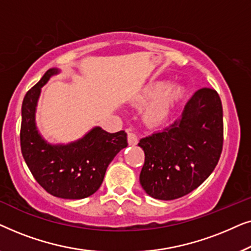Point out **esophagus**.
Listing matches in <instances>:
<instances>
[{"instance_id": "1", "label": "esophagus", "mask_w": 251, "mask_h": 251, "mask_svg": "<svg viewBox=\"0 0 251 251\" xmlns=\"http://www.w3.org/2000/svg\"><path fill=\"white\" fill-rule=\"evenodd\" d=\"M126 133H128V143L129 145H136L137 143H138V136L136 135L135 132L132 131L131 128H128L126 129Z\"/></svg>"}]
</instances>
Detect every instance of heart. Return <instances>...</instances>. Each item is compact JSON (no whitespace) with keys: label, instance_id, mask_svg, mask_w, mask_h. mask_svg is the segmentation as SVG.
Wrapping results in <instances>:
<instances>
[{"label":"heart","instance_id":"1","mask_svg":"<svg viewBox=\"0 0 251 251\" xmlns=\"http://www.w3.org/2000/svg\"><path fill=\"white\" fill-rule=\"evenodd\" d=\"M184 88L180 84L174 83L167 87L163 81L154 82L147 85L139 96L142 102L152 100L144 111V118L150 123L163 122L169 116L175 104L183 97Z\"/></svg>","mask_w":251,"mask_h":251}]
</instances>
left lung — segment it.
I'll use <instances>...</instances> for the list:
<instances>
[{"label":"left lung","instance_id":"left-lung-1","mask_svg":"<svg viewBox=\"0 0 251 251\" xmlns=\"http://www.w3.org/2000/svg\"><path fill=\"white\" fill-rule=\"evenodd\" d=\"M223 107L217 91L202 88L173 125L139 140L145 162L139 181L150 197L175 200L198 188L223 150Z\"/></svg>","mask_w":251,"mask_h":251}]
</instances>
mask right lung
Listing matches in <instances>:
<instances>
[{
    "label": "right lung",
    "instance_id": "obj_1",
    "mask_svg": "<svg viewBox=\"0 0 251 251\" xmlns=\"http://www.w3.org/2000/svg\"><path fill=\"white\" fill-rule=\"evenodd\" d=\"M58 68H50L30 88L22 106L20 146L25 162L35 180L57 198L78 200L100 187L106 169L120 151L128 146L126 133H109L99 126L83 138L67 145H51L37 131L35 111L41 88Z\"/></svg>",
    "mask_w": 251,
    "mask_h": 251
}]
</instances>
